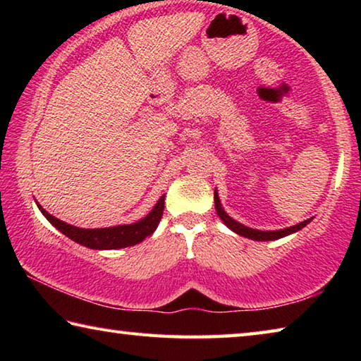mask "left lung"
Here are the masks:
<instances>
[{"instance_id": "left-lung-1", "label": "left lung", "mask_w": 361, "mask_h": 361, "mask_svg": "<svg viewBox=\"0 0 361 361\" xmlns=\"http://www.w3.org/2000/svg\"><path fill=\"white\" fill-rule=\"evenodd\" d=\"M215 209L218 216L221 218V221L228 226L231 231H234L235 234H239L242 237H247V239H252V240H259V242H264V240H277V239H282L285 235H290L293 232H298L299 229H302L304 226H307L310 223V219H305V221L298 223L295 226H290V228H285V229H279V231H259V229H252V228H247V226H243L242 223L235 221V219H232L228 213L224 212V209L221 207V202H219V197H218V191L215 189Z\"/></svg>"}]
</instances>
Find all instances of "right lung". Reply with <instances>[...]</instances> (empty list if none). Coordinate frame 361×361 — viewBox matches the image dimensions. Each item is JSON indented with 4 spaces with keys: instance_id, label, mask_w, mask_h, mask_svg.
<instances>
[{
    "instance_id": "1",
    "label": "right lung",
    "mask_w": 361,
    "mask_h": 361,
    "mask_svg": "<svg viewBox=\"0 0 361 361\" xmlns=\"http://www.w3.org/2000/svg\"><path fill=\"white\" fill-rule=\"evenodd\" d=\"M164 200H166V194L161 195L148 215L140 219L137 223L132 224H121V226H111V228H100V229H82L71 226L68 223L62 221L51 213H47L42 207L36 202L38 209L42 215L47 218L54 228H57L62 234H65L68 239L75 240L79 245H84L92 250H118L137 245V243L143 242L146 237L151 235L156 231L159 221H161L164 213Z\"/></svg>"
}]
</instances>
